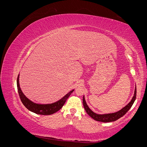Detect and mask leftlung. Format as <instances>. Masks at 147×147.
Here are the masks:
<instances>
[{"instance_id": "8db88e82", "label": "left lung", "mask_w": 147, "mask_h": 147, "mask_svg": "<svg viewBox=\"0 0 147 147\" xmlns=\"http://www.w3.org/2000/svg\"><path fill=\"white\" fill-rule=\"evenodd\" d=\"M136 86L135 87V90H134V94L131 100L129 102V103L125 106L124 107L123 109L119 110V111L117 112L114 113H105V114H97L95 112H93L92 110L90 109L88 105H87L85 99H84V96H83V104L84 110H85L86 112L88 114L89 116H90L92 119H94L96 121H100V122H103V123H107V122H112L115 121L116 120L118 119L121 117H122L123 115H125L127 111L131 109L132 105L134 104V101L136 100Z\"/></svg>"}]
</instances>
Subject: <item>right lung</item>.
Wrapping results in <instances>:
<instances>
[{"label": "right lung", "mask_w": 147, "mask_h": 147, "mask_svg": "<svg viewBox=\"0 0 147 147\" xmlns=\"http://www.w3.org/2000/svg\"><path fill=\"white\" fill-rule=\"evenodd\" d=\"M20 74L18 75V77L17 78V88H18V94L22 103L27 108L30 112L35 113L38 115H52L57 112L59 111L64 104L66 102L67 99L70 95L72 94V92L74 90L69 91L67 94H66L63 97H62L61 99L57 100L55 102H53L51 104H37L35 103L33 101L29 99L27 97H26L24 93L22 91L21 89L20 86Z\"/></svg>", "instance_id": "1"}]
</instances>
